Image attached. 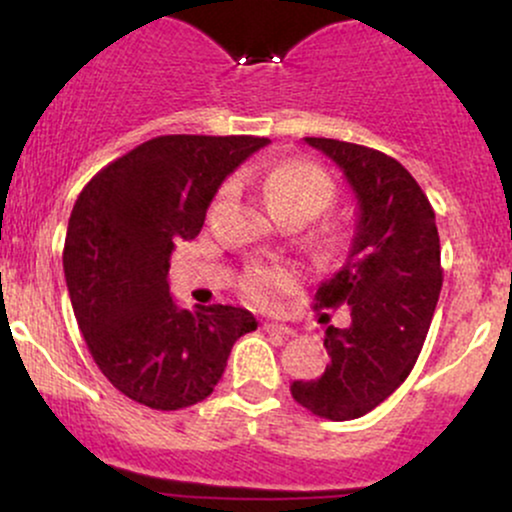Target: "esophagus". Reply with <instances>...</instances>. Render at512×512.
<instances>
[{
  "instance_id": "obj_1",
  "label": "esophagus",
  "mask_w": 512,
  "mask_h": 512,
  "mask_svg": "<svg viewBox=\"0 0 512 512\" xmlns=\"http://www.w3.org/2000/svg\"><path fill=\"white\" fill-rule=\"evenodd\" d=\"M264 330L269 334H279V337L289 339V337H296V330L289 325H279V322H264Z\"/></svg>"
}]
</instances>
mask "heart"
Instances as JSON below:
<instances>
[{
  "instance_id": "obj_1",
  "label": "heart",
  "mask_w": 512,
  "mask_h": 512,
  "mask_svg": "<svg viewBox=\"0 0 512 512\" xmlns=\"http://www.w3.org/2000/svg\"><path fill=\"white\" fill-rule=\"evenodd\" d=\"M236 185L226 182L219 195L214 199V207L233 197ZM262 192L267 199L269 209L279 216L281 221L305 223L322 211H327L337 199V185L325 168L310 161H284L269 168L262 178ZM346 231L332 228L327 233V248L339 252L346 248ZM298 284V272L289 264H267L255 262L240 276V289L252 303L272 305L281 296L291 293Z\"/></svg>"
}]
</instances>
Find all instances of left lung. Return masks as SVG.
Here are the masks:
<instances>
[{
  "label": "left lung",
  "instance_id": "1",
  "mask_svg": "<svg viewBox=\"0 0 512 512\" xmlns=\"http://www.w3.org/2000/svg\"><path fill=\"white\" fill-rule=\"evenodd\" d=\"M305 142L342 168L358 221L344 267L315 293L317 310L349 305L351 325L327 327L330 366L296 380L291 395L320 419L351 421L385 402L421 354L443 286L440 238L431 202L395 158L339 139Z\"/></svg>",
  "mask_w": 512,
  "mask_h": 512
}]
</instances>
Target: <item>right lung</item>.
Returning a JSON list of instances; mask_svg holds the SVG:
<instances>
[{
    "label": "right lung",
    "instance_id": "1",
    "mask_svg": "<svg viewBox=\"0 0 512 512\" xmlns=\"http://www.w3.org/2000/svg\"><path fill=\"white\" fill-rule=\"evenodd\" d=\"M267 137L166 134L98 170L76 199L64 279L93 361L122 395L158 411L192 407L221 380L233 344L257 330L233 305L180 310L170 252L202 231L216 190Z\"/></svg>",
    "mask_w": 512,
    "mask_h": 512
}]
</instances>
